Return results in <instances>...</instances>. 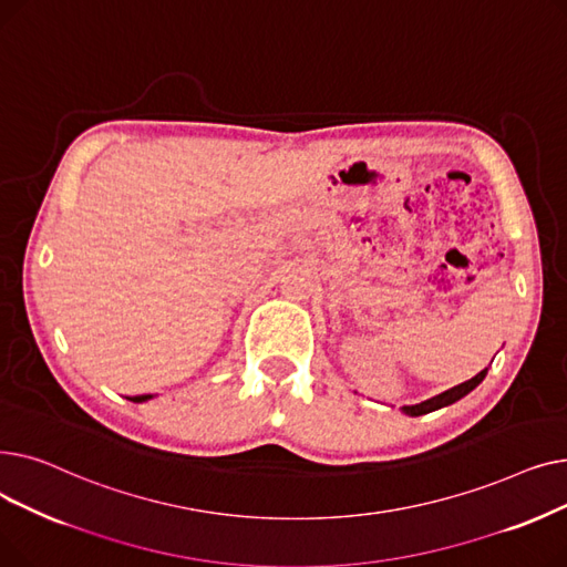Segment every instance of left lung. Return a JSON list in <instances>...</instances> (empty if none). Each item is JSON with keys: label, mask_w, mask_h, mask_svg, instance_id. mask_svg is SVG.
<instances>
[{"label": "left lung", "mask_w": 567, "mask_h": 567, "mask_svg": "<svg viewBox=\"0 0 567 567\" xmlns=\"http://www.w3.org/2000/svg\"><path fill=\"white\" fill-rule=\"evenodd\" d=\"M485 374H487V368H485L483 372L475 374L473 379H468V381H464V383L455 385V389L445 391V393H441V395H436V398H432V400H425V402H421V404L402 406V411H404L406 415H423V413L436 411V409H441V406H449V404H453V402L462 400L464 395H468V393L475 389V385H478V383L485 379Z\"/></svg>", "instance_id": "1"}]
</instances>
